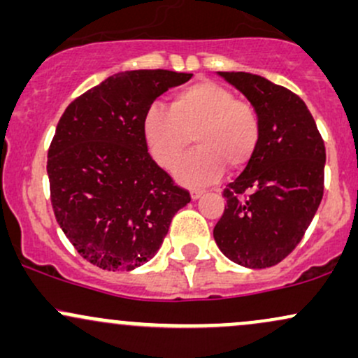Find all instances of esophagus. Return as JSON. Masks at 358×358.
Segmentation results:
<instances>
[{
  "mask_svg": "<svg viewBox=\"0 0 358 358\" xmlns=\"http://www.w3.org/2000/svg\"><path fill=\"white\" fill-rule=\"evenodd\" d=\"M205 193V190H196V188H193V190L190 192V196H192V200H199L200 196H202Z\"/></svg>",
  "mask_w": 358,
  "mask_h": 358,
  "instance_id": "1",
  "label": "esophagus"
}]
</instances>
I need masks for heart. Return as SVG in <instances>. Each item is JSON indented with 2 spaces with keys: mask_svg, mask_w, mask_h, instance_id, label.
<instances>
[{
  "mask_svg": "<svg viewBox=\"0 0 358 358\" xmlns=\"http://www.w3.org/2000/svg\"><path fill=\"white\" fill-rule=\"evenodd\" d=\"M141 131L150 155L165 170L178 163L192 136L196 150L175 175L185 185H207L220 178L224 166L236 171L248 165L261 138V119L231 89L199 80L176 90L168 109L148 108Z\"/></svg>",
  "mask_w": 358,
  "mask_h": 358,
  "instance_id": "1",
  "label": "heart"
}]
</instances>
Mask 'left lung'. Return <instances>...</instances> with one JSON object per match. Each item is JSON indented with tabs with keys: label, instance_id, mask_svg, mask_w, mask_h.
Instances as JSON below:
<instances>
[{
	"label": "left lung",
	"instance_id": "8db88e82",
	"mask_svg": "<svg viewBox=\"0 0 358 358\" xmlns=\"http://www.w3.org/2000/svg\"><path fill=\"white\" fill-rule=\"evenodd\" d=\"M261 119L244 171L227 185L213 227L219 249L250 269L276 266L299 244L323 199L324 143L306 104L289 89L248 72H219Z\"/></svg>",
	"mask_w": 358,
	"mask_h": 358
}]
</instances>
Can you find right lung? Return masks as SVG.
<instances>
[{"label": "right lung", "mask_w": 358, "mask_h": 358, "mask_svg": "<svg viewBox=\"0 0 358 358\" xmlns=\"http://www.w3.org/2000/svg\"><path fill=\"white\" fill-rule=\"evenodd\" d=\"M192 73H114L69 104L48 148L55 219L85 261L133 271L162 248L171 219L190 202L148 153L143 117L156 97Z\"/></svg>", "instance_id": "add662e5"}]
</instances>
